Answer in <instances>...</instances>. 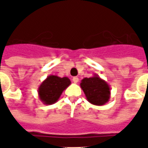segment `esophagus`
I'll list each match as a JSON object with an SVG mask.
<instances>
[{"instance_id":"1","label":"esophagus","mask_w":148,"mask_h":148,"mask_svg":"<svg viewBox=\"0 0 148 148\" xmlns=\"http://www.w3.org/2000/svg\"><path fill=\"white\" fill-rule=\"evenodd\" d=\"M72 82L74 83H77L78 82H79V78L77 77H74L73 78H72Z\"/></svg>"}]
</instances>
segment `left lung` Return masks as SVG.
Here are the masks:
<instances>
[{
    "label": "left lung",
    "mask_w": 148,
    "mask_h": 148,
    "mask_svg": "<svg viewBox=\"0 0 148 148\" xmlns=\"http://www.w3.org/2000/svg\"><path fill=\"white\" fill-rule=\"evenodd\" d=\"M81 87L90 104L104 105L110 99V87L105 80L95 74L94 77L82 80Z\"/></svg>",
    "instance_id": "8db88e82"
}]
</instances>
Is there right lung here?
<instances>
[{
    "label": "right lung",
    "mask_w": 148,
    "mask_h": 148,
    "mask_svg": "<svg viewBox=\"0 0 148 148\" xmlns=\"http://www.w3.org/2000/svg\"><path fill=\"white\" fill-rule=\"evenodd\" d=\"M70 85L71 81L68 77L49 76L38 89L39 99L44 105H53L58 100L63 90Z\"/></svg>",
    "instance_id": "1"
}]
</instances>
